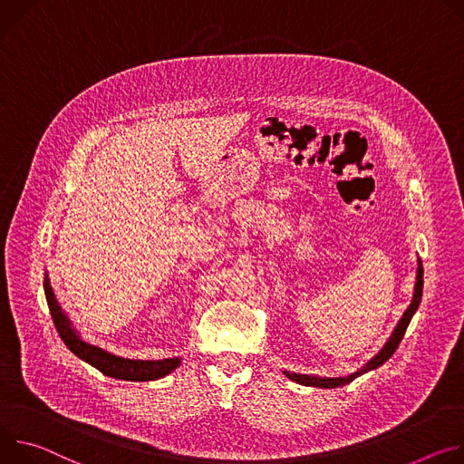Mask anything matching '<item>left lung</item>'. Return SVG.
I'll list each match as a JSON object with an SVG mask.
<instances>
[{"label":"left lung","instance_id":"8db88e82","mask_svg":"<svg viewBox=\"0 0 464 464\" xmlns=\"http://www.w3.org/2000/svg\"><path fill=\"white\" fill-rule=\"evenodd\" d=\"M422 287H424V269H422V262H419V271H417V284H415V295H413V300H411V304H409V307L405 310L403 317L400 319L398 326L394 328V332H392L391 339L385 343V346H383V348H382V350H380V352L371 359V362H369L362 371L352 372L350 376H343V378H323V376L296 374V372H287V371H284V374H285L289 380H293V382H296V383H300V385H307V387H323V389H334V387H341V385L350 383L352 380H355L357 376H362V374H365V372H369V371L378 369L380 365H383V363L387 362V359L396 352L398 344L401 343L403 334H405V330H407V326H409L411 319H413L415 312L419 310V304H420V300H422Z\"/></svg>","mask_w":464,"mask_h":464}]
</instances>
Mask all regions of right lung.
<instances>
[{"mask_svg":"<svg viewBox=\"0 0 464 464\" xmlns=\"http://www.w3.org/2000/svg\"><path fill=\"white\" fill-rule=\"evenodd\" d=\"M44 293L49 305L51 319L64 341V344L77 355L82 362L90 363L97 371H101L105 376L116 378V380H127V382H152L168 376L180 365V357H169V359H159V362H143V359H127L114 355L99 346H93L86 341H82L77 332L72 328L68 317L63 314L61 305L53 295V289L49 285V280H44Z\"/></svg>","mask_w":464,"mask_h":464,"instance_id":"add662e5","label":"right lung"}]
</instances>
